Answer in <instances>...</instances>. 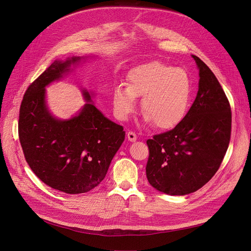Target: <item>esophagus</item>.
Returning <instances> with one entry per match:
<instances>
[{"instance_id":"1","label":"esophagus","mask_w":251,"mask_h":251,"mask_svg":"<svg viewBox=\"0 0 251 251\" xmlns=\"http://www.w3.org/2000/svg\"><path fill=\"white\" fill-rule=\"evenodd\" d=\"M127 138H128L129 141L134 142V141H136L137 136H136V134L134 132H132V131H129V132L127 133Z\"/></svg>"}]
</instances>
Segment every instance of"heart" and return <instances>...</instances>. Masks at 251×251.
I'll return each instance as SVG.
<instances>
[{
    "mask_svg": "<svg viewBox=\"0 0 251 251\" xmlns=\"http://www.w3.org/2000/svg\"><path fill=\"white\" fill-rule=\"evenodd\" d=\"M191 80L182 68L162 62H150L131 69L127 85L113 90V108L120 120H127L135 111L136 98L142 97L143 121L159 129L176 127L185 117L191 98Z\"/></svg>",
    "mask_w": 251,
    "mask_h": 251,
    "instance_id": "1",
    "label": "heart"
}]
</instances>
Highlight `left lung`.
Listing matches in <instances>:
<instances>
[{"instance_id": "8db88e82", "label": "left lung", "mask_w": 251, "mask_h": 251, "mask_svg": "<svg viewBox=\"0 0 251 251\" xmlns=\"http://www.w3.org/2000/svg\"><path fill=\"white\" fill-rule=\"evenodd\" d=\"M200 70L199 91L183 120L168 132L147 141V177L169 195H185L201 188L219 170L229 147L232 114L217 77L192 55Z\"/></svg>"}]
</instances>
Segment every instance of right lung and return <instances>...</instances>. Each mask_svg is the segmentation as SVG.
Listing matches in <instances>:
<instances>
[{
  "instance_id": "add662e5",
  "label": "right lung",
  "mask_w": 251,
  "mask_h": 251,
  "mask_svg": "<svg viewBox=\"0 0 251 251\" xmlns=\"http://www.w3.org/2000/svg\"><path fill=\"white\" fill-rule=\"evenodd\" d=\"M85 58L56 60L29 85L23 97L18 123L25 160L50 187L68 193H85L107 175L125 131L104 117L94 104L95 94L81 89L86 103L70 119L50 112L46 87L60 80Z\"/></svg>"
}]
</instances>
